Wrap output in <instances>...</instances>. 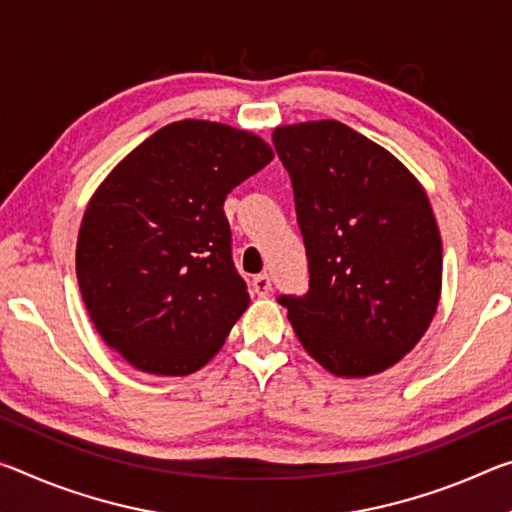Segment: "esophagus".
<instances>
[{
	"mask_svg": "<svg viewBox=\"0 0 512 512\" xmlns=\"http://www.w3.org/2000/svg\"><path fill=\"white\" fill-rule=\"evenodd\" d=\"M250 287H253V293H257V296L264 298V296H268V293H271V277H268V273L255 275Z\"/></svg>",
	"mask_w": 512,
	"mask_h": 512,
	"instance_id": "esophagus-1",
	"label": "esophagus"
}]
</instances>
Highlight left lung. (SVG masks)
<instances>
[{
    "mask_svg": "<svg viewBox=\"0 0 512 512\" xmlns=\"http://www.w3.org/2000/svg\"><path fill=\"white\" fill-rule=\"evenodd\" d=\"M273 144L309 259V291L277 302L332 375L384 372L438 309L443 241L427 192L395 155L341 121L277 126Z\"/></svg>",
    "mask_w": 512,
    "mask_h": 512,
    "instance_id": "obj_1",
    "label": "left lung"
}]
</instances>
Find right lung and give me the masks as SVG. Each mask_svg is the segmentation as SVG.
Returning a JSON list of instances; mask_svg holds the SVG:
<instances>
[{
	"instance_id": "add662e5",
	"label": "right lung",
	"mask_w": 512,
	"mask_h": 512,
	"mask_svg": "<svg viewBox=\"0 0 512 512\" xmlns=\"http://www.w3.org/2000/svg\"><path fill=\"white\" fill-rule=\"evenodd\" d=\"M271 160L248 131L173 121L90 198L76 244L81 296L101 339L137 370L192 375L246 311L223 203Z\"/></svg>"
}]
</instances>
